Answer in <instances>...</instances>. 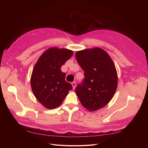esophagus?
<instances>
[{"label":"esophagus","mask_w":148,"mask_h":148,"mask_svg":"<svg viewBox=\"0 0 148 148\" xmlns=\"http://www.w3.org/2000/svg\"><path fill=\"white\" fill-rule=\"evenodd\" d=\"M71 85H72V86H73V89H75V86H76V82H73L71 83Z\"/></svg>","instance_id":"34e87169"}]
</instances>
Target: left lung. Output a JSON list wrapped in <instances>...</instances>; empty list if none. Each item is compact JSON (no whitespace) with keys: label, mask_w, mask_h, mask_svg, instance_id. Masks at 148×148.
<instances>
[{"label":"left lung","mask_w":148,"mask_h":148,"mask_svg":"<svg viewBox=\"0 0 148 148\" xmlns=\"http://www.w3.org/2000/svg\"><path fill=\"white\" fill-rule=\"evenodd\" d=\"M75 58L85 77L75 88L81 104L91 111L103 107L111 100L118 85L112 60L98 47L77 51Z\"/></svg>","instance_id":"8db88e82"}]
</instances>
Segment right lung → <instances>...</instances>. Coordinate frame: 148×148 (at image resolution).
<instances>
[{
    "label": "right lung",
    "instance_id": "obj_1",
    "mask_svg": "<svg viewBox=\"0 0 148 148\" xmlns=\"http://www.w3.org/2000/svg\"><path fill=\"white\" fill-rule=\"evenodd\" d=\"M73 54L71 50L54 47L47 50L38 60L31 77V86L37 99L47 108L54 109L61 104L73 89L65 80L61 66Z\"/></svg>",
    "mask_w": 148,
    "mask_h": 148
}]
</instances>
